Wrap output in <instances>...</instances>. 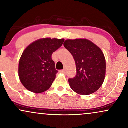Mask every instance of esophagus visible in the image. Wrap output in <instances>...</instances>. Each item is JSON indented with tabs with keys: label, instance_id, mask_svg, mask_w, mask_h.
<instances>
[{
	"label": "esophagus",
	"instance_id": "1",
	"mask_svg": "<svg viewBox=\"0 0 128 128\" xmlns=\"http://www.w3.org/2000/svg\"><path fill=\"white\" fill-rule=\"evenodd\" d=\"M60 73H63V74H65L66 73V70H62L60 71Z\"/></svg>",
	"mask_w": 128,
	"mask_h": 128
}]
</instances>
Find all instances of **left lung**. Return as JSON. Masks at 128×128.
I'll list each match as a JSON object with an SVG mask.
<instances>
[{
    "instance_id": "8db88e82",
    "label": "left lung",
    "mask_w": 128,
    "mask_h": 128,
    "mask_svg": "<svg viewBox=\"0 0 128 128\" xmlns=\"http://www.w3.org/2000/svg\"><path fill=\"white\" fill-rule=\"evenodd\" d=\"M64 46L76 63V76L68 79L71 88L82 95L94 93L102 86L106 77V58L101 49L86 39H67Z\"/></svg>"
}]
</instances>
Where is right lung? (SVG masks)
<instances>
[{"label":"right lung","mask_w":128,"mask_h":128,"mask_svg":"<svg viewBox=\"0 0 128 128\" xmlns=\"http://www.w3.org/2000/svg\"><path fill=\"white\" fill-rule=\"evenodd\" d=\"M64 39L42 38L25 49L20 59L18 76L24 87L30 92L42 93L51 86L58 71L52 55L62 46Z\"/></svg>","instance_id":"add662e5"}]
</instances>
